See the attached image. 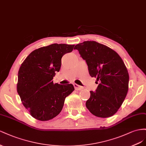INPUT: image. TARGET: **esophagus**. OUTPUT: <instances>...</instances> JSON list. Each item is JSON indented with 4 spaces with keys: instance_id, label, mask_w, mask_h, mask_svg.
Wrapping results in <instances>:
<instances>
[{
    "instance_id": "34e87169",
    "label": "esophagus",
    "mask_w": 146,
    "mask_h": 146,
    "mask_svg": "<svg viewBox=\"0 0 146 146\" xmlns=\"http://www.w3.org/2000/svg\"><path fill=\"white\" fill-rule=\"evenodd\" d=\"M73 86H74V89H75L77 90H82V89H83L82 87H81V86H79V85L77 84H74Z\"/></svg>"
}]
</instances>
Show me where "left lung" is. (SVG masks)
<instances>
[{
    "mask_svg": "<svg viewBox=\"0 0 146 146\" xmlns=\"http://www.w3.org/2000/svg\"><path fill=\"white\" fill-rule=\"evenodd\" d=\"M74 49L86 60L90 75L96 78L99 83L95 92L90 91L87 108L97 117L113 115L121 106L128 90L129 75L121 57L114 50L95 41L79 43Z\"/></svg>",
    "mask_w": 146,
    "mask_h": 146,
    "instance_id": "1",
    "label": "left lung"
}]
</instances>
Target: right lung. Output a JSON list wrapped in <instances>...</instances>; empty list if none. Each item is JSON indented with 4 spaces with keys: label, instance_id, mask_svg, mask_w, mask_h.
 <instances>
[{
    "label": "right lung",
    "instance_id": "add662e5",
    "mask_svg": "<svg viewBox=\"0 0 146 146\" xmlns=\"http://www.w3.org/2000/svg\"><path fill=\"white\" fill-rule=\"evenodd\" d=\"M74 45L54 43L34 50L21 65L17 92L24 106L35 119L46 121L59 114L65 98L74 90L72 84H54L62 57Z\"/></svg>",
    "mask_w": 146,
    "mask_h": 146
}]
</instances>
